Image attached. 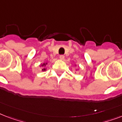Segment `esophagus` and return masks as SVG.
<instances>
[{
  "label": "esophagus",
  "instance_id": "obj_1",
  "mask_svg": "<svg viewBox=\"0 0 122 122\" xmlns=\"http://www.w3.org/2000/svg\"><path fill=\"white\" fill-rule=\"evenodd\" d=\"M59 58H60L61 60H64V59H65V56H64V55H60V56H59Z\"/></svg>",
  "mask_w": 122,
  "mask_h": 122
}]
</instances>
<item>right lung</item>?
Instances as JSON below:
<instances>
[{
	"mask_svg": "<svg viewBox=\"0 0 122 122\" xmlns=\"http://www.w3.org/2000/svg\"><path fill=\"white\" fill-rule=\"evenodd\" d=\"M47 63H43V65H41V66H46V65H47ZM42 71H46V68H42Z\"/></svg>",
	"mask_w": 122,
	"mask_h": 122,
	"instance_id": "1",
	"label": "right lung"
}]
</instances>
